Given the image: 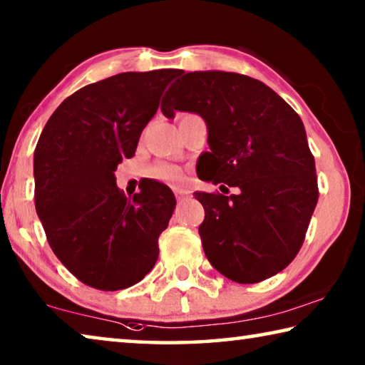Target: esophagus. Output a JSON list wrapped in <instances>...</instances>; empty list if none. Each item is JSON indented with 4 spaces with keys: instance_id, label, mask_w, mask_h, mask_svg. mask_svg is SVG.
<instances>
[{
    "instance_id": "34e87169",
    "label": "esophagus",
    "mask_w": 365,
    "mask_h": 365,
    "mask_svg": "<svg viewBox=\"0 0 365 365\" xmlns=\"http://www.w3.org/2000/svg\"><path fill=\"white\" fill-rule=\"evenodd\" d=\"M173 192H175L177 198H183V196H187V195H188L187 190H182V188H173Z\"/></svg>"
}]
</instances>
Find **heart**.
Returning <instances> with one entry per match:
<instances>
[{
	"label": "heart",
	"mask_w": 365,
	"mask_h": 365,
	"mask_svg": "<svg viewBox=\"0 0 365 365\" xmlns=\"http://www.w3.org/2000/svg\"><path fill=\"white\" fill-rule=\"evenodd\" d=\"M151 175L158 180L169 182V183H177L182 180V170L178 169L177 165L167 164V162H160V164H155L151 169Z\"/></svg>",
	"instance_id": "heart-1"
}]
</instances>
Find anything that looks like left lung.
<instances>
[{
  "mask_svg": "<svg viewBox=\"0 0 365 365\" xmlns=\"http://www.w3.org/2000/svg\"><path fill=\"white\" fill-rule=\"evenodd\" d=\"M160 103L167 118L198 113L210 151L198 158L201 180L239 193L195 192L205 207L198 227L219 273L242 284L274 276L296 258L318 201L315 160L302 120L276 92L245 74L185 73Z\"/></svg>",
  "mask_w": 365,
  "mask_h": 365,
  "instance_id": "8db88e82",
  "label": "left lung"
}]
</instances>
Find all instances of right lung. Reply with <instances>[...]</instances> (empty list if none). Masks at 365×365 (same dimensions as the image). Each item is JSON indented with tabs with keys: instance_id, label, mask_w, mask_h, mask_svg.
I'll list each match as a JSON object with an SVG mask.
<instances>
[{
	"instance_id": "add662e5",
	"label": "right lung",
	"mask_w": 365,
	"mask_h": 365,
	"mask_svg": "<svg viewBox=\"0 0 365 365\" xmlns=\"http://www.w3.org/2000/svg\"><path fill=\"white\" fill-rule=\"evenodd\" d=\"M173 73H120L84 86L60 103L38 138V219L58 259L91 287L126 289L158 262L175 196L167 185L148 180L128 200L115 170L135 155Z\"/></svg>"
}]
</instances>
